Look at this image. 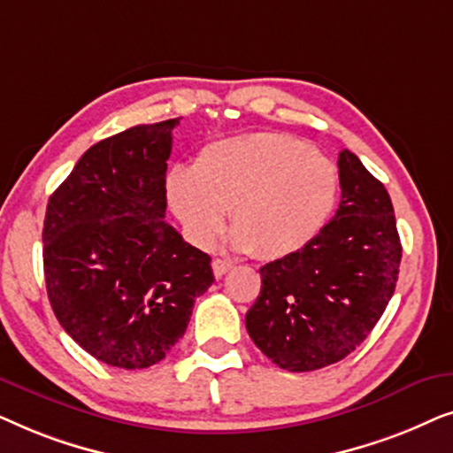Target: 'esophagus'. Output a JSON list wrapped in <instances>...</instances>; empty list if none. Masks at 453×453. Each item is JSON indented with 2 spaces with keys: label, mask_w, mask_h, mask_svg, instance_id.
<instances>
[{
  "label": "esophagus",
  "mask_w": 453,
  "mask_h": 453,
  "mask_svg": "<svg viewBox=\"0 0 453 453\" xmlns=\"http://www.w3.org/2000/svg\"><path fill=\"white\" fill-rule=\"evenodd\" d=\"M231 268H233L231 259H219V257L212 259V272H214L216 278H222Z\"/></svg>",
  "instance_id": "1"
}]
</instances>
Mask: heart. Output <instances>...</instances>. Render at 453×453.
I'll return each instance as SVG.
<instances>
[{"mask_svg": "<svg viewBox=\"0 0 453 453\" xmlns=\"http://www.w3.org/2000/svg\"><path fill=\"white\" fill-rule=\"evenodd\" d=\"M340 177L334 163L287 134H247L212 142L194 169L166 177V200L188 237L212 247L226 228L239 250L282 259L318 237L336 208Z\"/></svg>", "mask_w": 453, "mask_h": 453, "instance_id": "heart-1", "label": "heart"}]
</instances>
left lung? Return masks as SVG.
<instances>
[{
    "label": "left lung",
    "mask_w": 453,
    "mask_h": 453,
    "mask_svg": "<svg viewBox=\"0 0 453 453\" xmlns=\"http://www.w3.org/2000/svg\"><path fill=\"white\" fill-rule=\"evenodd\" d=\"M340 206L307 247L259 268L247 332L280 369L315 371L349 357L373 330L398 282L394 206L357 154L338 157Z\"/></svg>",
    "instance_id": "8db88e82"
}]
</instances>
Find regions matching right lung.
<instances>
[{"label":"right lung","instance_id":"1","mask_svg":"<svg viewBox=\"0 0 453 453\" xmlns=\"http://www.w3.org/2000/svg\"><path fill=\"white\" fill-rule=\"evenodd\" d=\"M177 126H135L90 146L47 203L42 264L53 313L111 367L163 361L214 282L208 253L165 220Z\"/></svg>","mask_w":453,"mask_h":453}]
</instances>
